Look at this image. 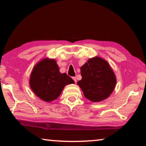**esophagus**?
I'll use <instances>...</instances> for the list:
<instances>
[{
    "label": "esophagus",
    "instance_id": "1",
    "mask_svg": "<svg viewBox=\"0 0 146 146\" xmlns=\"http://www.w3.org/2000/svg\"><path fill=\"white\" fill-rule=\"evenodd\" d=\"M73 80L75 81V82L76 83V77H73Z\"/></svg>",
    "mask_w": 146,
    "mask_h": 146
}]
</instances>
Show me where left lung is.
I'll return each instance as SVG.
<instances>
[{"mask_svg": "<svg viewBox=\"0 0 146 146\" xmlns=\"http://www.w3.org/2000/svg\"><path fill=\"white\" fill-rule=\"evenodd\" d=\"M82 79L77 82L84 97L93 102L108 98L117 83L115 74L110 64L99 56L90 58L80 68Z\"/></svg>", "mask_w": 146, "mask_h": 146, "instance_id": "left-lung-1", "label": "left lung"}]
</instances>
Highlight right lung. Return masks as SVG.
<instances>
[{
    "label": "right lung",
    "instance_id": "obj_1",
    "mask_svg": "<svg viewBox=\"0 0 146 146\" xmlns=\"http://www.w3.org/2000/svg\"><path fill=\"white\" fill-rule=\"evenodd\" d=\"M29 84L36 97L44 102H51L58 98L66 85L75 82L66 73L60 72L55 59L47 57L35 65Z\"/></svg>",
    "mask_w": 146,
    "mask_h": 146
}]
</instances>
